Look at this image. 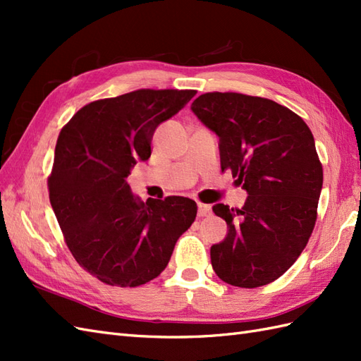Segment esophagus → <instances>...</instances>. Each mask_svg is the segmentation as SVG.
<instances>
[{"label": "esophagus", "mask_w": 361, "mask_h": 361, "mask_svg": "<svg viewBox=\"0 0 361 361\" xmlns=\"http://www.w3.org/2000/svg\"><path fill=\"white\" fill-rule=\"evenodd\" d=\"M197 214H198V217L209 216V214H211V206L203 204V203H198V211H197Z\"/></svg>", "instance_id": "obj_1"}]
</instances>
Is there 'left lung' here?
<instances>
[{
  "label": "left lung",
  "instance_id": "left-lung-1",
  "mask_svg": "<svg viewBox=\"0 0 361 361\" xmlns=\"http://www.w3.org/2000/svg\"><path fill=\"white\" fill-rule=\"evenodd\" d=\"M190 110L219 136L221 171L231 169L247 190L242 209L214 204L228 225L211 247L221 281L256 288L295 264L317 221L323 166L307 124L270 99L240 93H206Z\"/></svg>",
  "mask_w": 361,
  "mask_h": 361
}]
</instances>
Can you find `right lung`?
Here are the masks:
<instances>
[{"instance_id": "add662e5", "label": "right lung", "mask_w": 361, "mask_h": 361, "mask_svg": "<svg viewBox=\"0 0 361 361\" xmlns=\"http://www.w3.org/2000/svg\"><path fill=\"white\" fill-rule=\"evenodd\" d=\"M195 90H136L83 106L59 135L49 202L78 264L109 286L137 287L167 267L197 216L186 197L141 202L127 176L161 122Z\"/></svg>"}]
</instances>
